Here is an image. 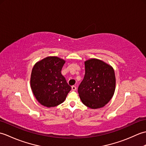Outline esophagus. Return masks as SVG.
<instances>
[{
	"instance_id": "obj_1",
	"label": "esophagus",
	"mask_w": 146,
	"mask_h": 146,
	"mask_svg": "<svg viewBox=\"0 0 146 146\" xmlns=\"http://www.w3.org/2000/svg\"><path fill=\"white\" fill-rule=\"evenodd\" d=\"M71 89H72L73 91H75L76 90V86H75V85H73V86H71Z\"/></svg>"
}]
</instances>
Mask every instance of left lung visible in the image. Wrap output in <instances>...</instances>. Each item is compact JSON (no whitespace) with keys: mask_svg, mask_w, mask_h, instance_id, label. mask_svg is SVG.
I'll return each instance as SVG.
<instances>
[{"mask_svg":"<svg viewBox=\"0 0 146 146\" xmlns=\"http://www.w3.org/2000/svg\"><path fill=\"white\" fill-rule=\"evenodd\" d=\"M85 74L78 92L82 103L89 108H102L112 98L115 88L114 70L97 59L85 62Z\"/></svg>","mask_w":146,"mask_h":146,"instance_id":"left-lung-1","label":"left lung"}]
</instances>
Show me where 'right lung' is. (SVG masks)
<instances>
[{
    "mask_svg": "<svg viewBox=\"0 0 146 146\" xmlns=\"http://www.w3.org/2000/svg\"><path fill=\"white\" fill-rule=\"evenodd\" d=\"M64 63L61 58L50 56L38 62L33 68L31 86L36 98L45 107L63 103L71 90L61 73Z\"/></svg>",
    "mask_w": 146,
    "mask_h": 146,
    "instance_id": "add662e5",
    "label": "right lung"
}]
</instances>
